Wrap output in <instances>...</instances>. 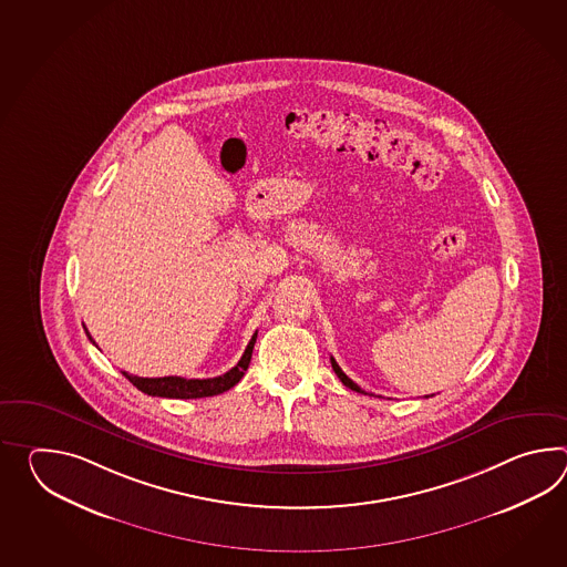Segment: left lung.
<instances>
[{"label":"left lung","mask_w":567,"mask_h":567,"mask_svg":"<svg viewBox=\"0 0 567 567\" xmlns=\"http://www.w3.org/2000/svg\"><path fill=\"white\" fill-rule=\"evenodd\" d=\"M331 368H333V372H336V374H338V378H340L341 382H343V384H346V386H348V389H352V391L362 392V394H365V392L362 391V389H360V386H358V384H355V382H353V380H350V378H348V377H346V374H343V370H341L340 365H338V362H336V360H333V358H331Z\"/></svg>","instance_id":"8db88e82"}]
</instances>
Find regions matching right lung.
<instances>
[{"instance_id": "right-lung-1", "label": "right lung", "mask_w": 567, "mask_h": 567, "mask_svg": "<svg viewBox=\"0 0 567 567\" xmlns=\"http://www.w3.org/2000/svg\"><path fill=\"white\" fill-rule=\"evenodd\" d=\"M89 340L93 341V338L89 336L87 329H85ZM256 336L258 331L254 333L252 340L248 343L246 352L239 358L238 364L234 365L231 370H227L226 374L215 378H181V377H164V378H140L134 374H127L122 372L124 377L144 394H151V396H164V399H203V396H215V394H221V392L229 391L231 386H236L241 377L246 374L250 360H252L254 343H256ZM95 343V341H93Z\"/></svg>"}]
</instances>
